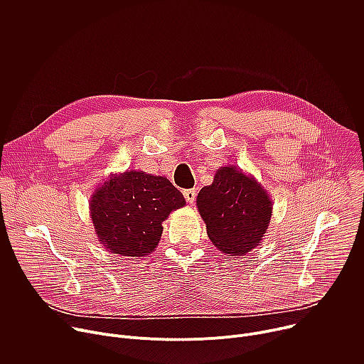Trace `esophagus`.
<instances>
[{
	"instance_id": "1",
	"label": "esophagus",
	"mask_w": 364,
	"mask_h": 364,
	"mask_svg": "<svg viewBox=\"0 0 364 364\" xmlns=\"http://www.w3.org/2000/svg\"><path fill=\"white\" fill-rule=\"evenodd\" d=\"M184 198L187 200V203L193 204L196 201V190L190 188V190H184Z\"/></svg>"
}]
</instances>
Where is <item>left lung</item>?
<instances>
[{"label": "left lung", "mask_w": 364, "mask_h": 364, "mask_svg": "<svg viewBox=\"0 0 364 364\" xmlns=\"http://www.w3.org/2000/svg\"><path fill=\"white\" fill-rule=\"evenodd\" d=\"M197 210L213 245L237 257L262 242L272 218V200L253 176L226 166L197 194Z\"/></svg>", "instance_id": "1"}]
</instances>
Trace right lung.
<instances>
[{
	"instance_id": "add662e5",
	"label": "right lung",
	"mask_w": 364,
	"mask_h": 364,
	"mask_svg": "<svg viewBox=\"0 0 364 364\" xmlns=\"http://www.w3.org/2000/svg\"><path fill=\"white\" fill-rule=\"evenodd\" d=\"M89 205L99 243L112 253L141 257L155 250L163 222L186 198L163 176L128 170L100 183Z\"/></svg>"
}]
</instances>
